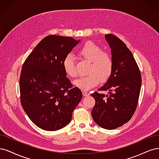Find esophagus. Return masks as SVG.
<instances>
[{"mask_svg":"<svg viewBox=\"0 0 159 159\" xmlns=\"http://www.w3.org/2000/svg\"><path fill=\"white\" fill-rule=\"evenodd\" d=\"M83 94L84 96H87L90 95L89 93H88V92H86V91H83Z\"/></svg>","mask_w":159,"mask_h":159,"instance_id":"esophagus-1","label":"esophagus"}]
</instances>
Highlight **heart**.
I'll return each instance as SVG.
<instances>
[{
	"label": "heart",
	"mask_w": 159,
	"mask_h": 159,
	"mask_svg": "<svg viewBox=\"0 0 159 159\" xmlns=\"http://www.w3.org/2000/svg\"><path fill=\"white\" fill-rule=\"evenodd\" d=\"M78 53L82 59L90 62V65L87 69L89 75L75 80V86L86 91L98 85L100 80L106 81L110 78L114 68L113 59L110 53L103 52L101 47L93 42L86 43ZM63 68L66 75L70 77L77 76L75 58L72 54L65 56L63 61Z\"/></svg>",
	"instance_id": "b5f03b06"
}]
</instances>
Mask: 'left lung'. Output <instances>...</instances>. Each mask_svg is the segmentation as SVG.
I'll use <instances>...</instances> for the list:
<instances>
[{"instance_id": "8db88e82", "label": "left lung", "mask_w": 159, "mask_h": 159, "mask_svg": "<svg viewBox=\"0 0 159 159\" xmlns=\"http://www.w3.org/2000/svg\"><path fill=\"white\" fill-rule=\"evenodd\" d=\"M111 48L114 68L110 78L91 96L96 103L92 117L100 127L114 129L129 121L135 113L141 87V75L131 51L116 35L106 34Z\"/></svg>"}]
</instances>
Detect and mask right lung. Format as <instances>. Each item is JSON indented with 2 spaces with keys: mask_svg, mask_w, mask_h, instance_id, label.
I'll return each instance as SVG.
<instances>
[{
  "mask_svg": "<svg viewBox=\"0 0 159 159\" xmlns=\"http://www.w3.org/2000/svg\"><path fill=\"white\" fill-rule=\"evenodd\" d=\"M80 40L52 35L36 45L23 64L20 77L21 104L38 127L57 131L69 124L83 94L73 86L63 61Z\"/></svg>",
  "mask_w": 159,
  "mask_h": 159,
  "instance_id": "1",
  "label": "right lung"
}]
</instances>
